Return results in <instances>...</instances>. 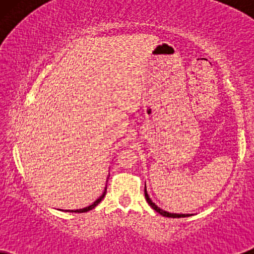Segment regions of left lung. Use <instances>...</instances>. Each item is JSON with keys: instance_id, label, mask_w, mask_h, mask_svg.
Wrapping results in <instances>:
<instances>
[{"instance_id": "obj_1", "label": "left lung", "mask_w": 254, "mask_h": 254, "mask_svg": "<svg viewBox=\"0 0 254 254\" xmlns=\"http://www.w3.org/2000/svg\"><path fill=\"white\" fill-rule=\"evenodd\" d=\"M144 195H145V200H147V202H148L149 204H150V207H152V209H155L156 211H157L158 214H161L162 216H165V217H172V218H179V217H186V216H190V215H187V214H170V213H168V211L162 210L161 208H158L157 206H156V204H155L154 202H152L150 197H149L148 193H147V190H145V189H144Z\"/></svg>"}]
</instances>
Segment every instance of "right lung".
<instances>
[{"label": "right lung", "instance_id": "right-lung-1", "mask_svg": "<svg viewBox=\"0 0 254 254\" xmlns=\"http://www.w3.org/2000/svg\"><path fill=\"white\" fill-rule=\"evenodd\" d=\"M105 194H106V189H105V190H104V193L102 194V196L99 197L98 200H96L95 202H93L91 206H89V207H86V208H83V209H77V210H65V211H71V213H86V211H89V210H91V209H93V208H95L97 204H98L100 201L103 200V197L105 196Z\"/></svg>", "mask_w": 254, "mask_h": 254}]
</instances>
